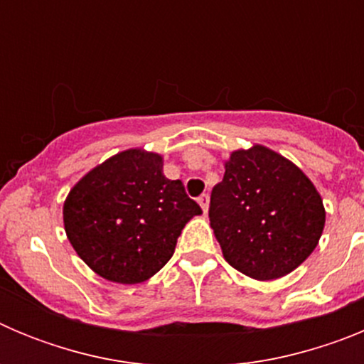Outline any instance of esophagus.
<instances>
[{"instance_id": "34e87169", "label": "esophagus", "mask_w": 364, "mask_h": 364, "mask_svg": "<svg viewBox=\"0 0 364 364\" xmlns=\"http://www.w3.org/2000/svg\"><path fill=\"white\" fill-rule=\"evenodd\" d=\"M198 204H200V208H202V211H204V213H208V210H210V195H200V197H198Z\"/></svg>"}]
</instances>
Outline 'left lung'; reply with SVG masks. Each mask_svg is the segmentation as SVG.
<instances>
[{"label": "left lung", "mask_w": 364, "mask_h": 364, "mask_svg": "<svg viewBox=\"0 0 364 364\" xmlns=\"http://www.w3.org/2000/svg\"><path fill=\"white\" fill-rule=\"evenodd\" d=\"M211 191L210 222L224 259L247 277H284L310 257L321 235L323 198L304 173L264 146L231 153Z\"/></svg>", "instance_id": "8db88e82"}]
</instances>
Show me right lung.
Here are the masks:
<instances>
[{
    "mask_svg": "<svg viewBox=\"0 0 364 364\" xmlns=\"http://www.w3.org/2000/svg\"><path fill=\"white\" fill-rule=\"evenodd\" d=\"M162 156L127 149L87 173L63 204L74 252L100 277L147 281L173 257L176 239L200 205L180 180L162 173Z\"/></svg>",
    "mask_w": 364,
    "mask_h": 364,
    "instance_id": "right-lung-1",
    "label": "right lung"
}]
</instances>
